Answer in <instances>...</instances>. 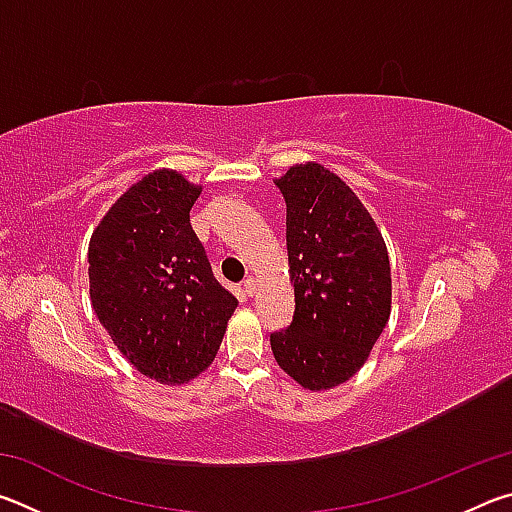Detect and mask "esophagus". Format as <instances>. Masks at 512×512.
Returning <instances> with one entry per match:
<instances>
[{
  "label": "esophagus",
  "instance_id": "1",
  "mask_svg": "<svg viewBox=\"0 0 512 512\" xmlns=\"http://www.w3.org/2000/svg\"><path fill=\"white\" fill-rule=\"evenodd\" d=\"M241 289H244V293H246V296H253V293H255V280H253V277H246V280L244 282H241Z\"/></svg>",
  "mask_w": 512,
  "mask_h": 512
}]
</instances>
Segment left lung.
Returning <instances> with one entry per match:
<instances>
[{"instance_id":"1","label":"left lung","mask_w":512,"mask_h":512,"mask_svg":"<svg viewBox=\"0 0 512 512\" xmlns=\"http://www.w3.org/2000/svg\"><path fill=\"white\" fill-rule=\"evenodd\" d=\"M275 185L296 311L271 350L302 388L327 391L363 366L391 316L386 244L357 194L320 164H296Z\"/></svg>"}]
</instances>
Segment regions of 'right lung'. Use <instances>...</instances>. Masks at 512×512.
Here are the masks:
<instances>
[{
	"mask_svg": "<svg viewBox=\"0 0 512 512\" xmlns=\"http://www.w3.org/2000/svg\"><path fill=\"white\" fill-rule=\"evenodd\" d=\"M201 187L144 176L90 239L92 309L119 352L160 384H187L219 352L237 298L216 280L189 223Z\"/></svg>",
	"mask_w": 512,
	"mask_h": 512,
	"instance_id": "obj_1",
	"label": "right lung"
}]
</instances>
